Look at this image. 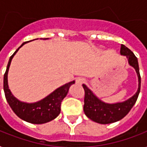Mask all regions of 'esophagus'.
<instances>
[{"label": "esophagus", "mask_w": 147, "mask_h": 147, "mask_svg": "<svg viewBox=\"0 0 147 147\" xmlns=\"http://www.w3.org/2000/svg\"><path fill=\"white\" fill-rule=\"evenodd\" d=\"M85 83V79L84 78H82V77H80V78H78L76 80V84H82Z\"/></svg>", "instance_id": "obj_1"}]
</instances>
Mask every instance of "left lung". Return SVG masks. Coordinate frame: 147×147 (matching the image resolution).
Listing matches in <instances>:
<instances>
[{"instance_id":"8db88e82","label":"left lung","mask_w":147,"mask_h":147,"mask_svg":"<svg viewBox=\"0 0 147 147\" xmlns=\"http://www.w3.org/2000/svg\"><path fill=\"white\" fill-rule=\"evenodd\" d=\"M120 53L127 57L129 65L134 67L138 76V90L131 98L123 102L109 103L103 102L95 95L86 84H83L85 91L84 111L88 118L95 123L100 124H109L119 121L127 115L133 107L140 92L141 77L139 73V67L137 57L125 45H121Z\"/></svg>"}]
</instances>
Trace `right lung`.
Here are the masks:
<instances>
[{"label":"right lung","instance_id":"add662e5","mask_svg":"<svg viewBox=\"0 0 147 147\" xmlns=\"http://www.w3.org/2000/svg\"><path fill=\"white\" fill-rule=\"evenodd\" d=\"M40 40H49V38H40ZM24 44L26 43L24 42L20 45V47L16 49V52L9 58L6 71L4 76V91L6 100L13 111V112L24 121L32 124L46 123L55 119L59 115L60 113L61 102L67 95V92L69 91L71 86L75 84V80L71 81L69 83H67L60 86L59 88H56L55 91H53L49 95H47L46 97L37 102H22L16 98L9 89L8 84V73L13 56L16 55L18 50Z\"/></svg>","mask_w":147,"mask_h":147}]
</instances>
